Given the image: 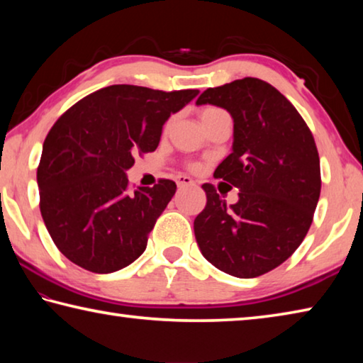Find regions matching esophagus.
<instances>
[{
	"instance_id": "1",
	"label": "esophagus",
	"mask_w": 363,
	"mask_h": 363,
	"mask_svg": "<svg viewBox=\"0 0 363 363\" xmlns=\"http://www.w3.org/2000/svg\"><path fill=\"white\" fill-rule=\"evenodd\" d=\"M176 182H177V187H179V189H184V187H192V186H195V182L192 181V177L184 176V174L177 176V177H176Z\"/></svg>"
}]
</instances>
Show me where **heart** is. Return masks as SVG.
Wrapping results in <instances>:
<instances>
[{
  "mask_svg": "<svg viewBox=\"0 0 363 363\" xmlns=\"http://www.w3.org/2000/svg\"><path fill=\"white\" fill-rule=\"evenodd\" d=\"M219 112H223V110H219V108H213V107H208V108H205L203 112H201V120L203 118H208V116H211V115H214V113H219Z\"/></svg>",
  "mask_w": 363,
  "mask_h": 363,
  "instance_id": "heart-1",
  "label": "heart"
}]
</instances>
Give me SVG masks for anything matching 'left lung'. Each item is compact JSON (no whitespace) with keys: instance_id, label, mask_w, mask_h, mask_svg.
Returning a JSON list of instances; mask_svg holds the SVG:
<instances>
[{"instance_id":"left-lung-1","label":"left lung","mask_w":363,"mask_h":363,"mask_svg":"<svg viewBox=\"0 0 363 363\" xmlns=\"http://www.w3.org/2000/svg\"><path fill=\"white\" fill-rule=\"evenodd\" d=\"M211 104L233 120L232 153L214 176L237 187L225 205L203 184L206 206L194 220L201 255L238 279L279 267L304 240L320 196V160L303 116L272 84L243 78L208 88L196 106Z\"/></svg>"}]
</instances>
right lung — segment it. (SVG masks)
I'll return each instance as SVG.
<instances>
[{
	"mask_svg": "<svg viewBox=\"0 0 363 363\" xmlns=\"http://www.w3.org/2000/svg\"><path fill=\"white\" fill-rule=\"evenodd\" d=\"M199 93L113 84L86 96L54 123L36 181L43 220L67 259L110 274L144 253L176 184L162 179L133 192L126 171L136 153L157 149L171 113Z\"/></svg>",
	"mask_w": 363,
	"mask_h": 363,
	"instance_id": "right-lung-1",
	"label": "right lung"
}]
</instances>
